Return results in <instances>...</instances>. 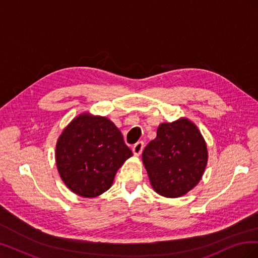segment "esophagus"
Segmentation results:
<instances>
[{
	"label": "esophagus",
	"instance_id": "esophagus-1",
	"mask_svg": "<svg viewBox=\"0 0 258 258\" xmlns=\"http://www.w3.org/2000/svg\"><path fill=\"white\" fill-rule=\"evenodd\" d=\"M143 147H144V143L143 142H138L134 145V147H132V152H134L135 156H140L143 151Z\"/></svg>",
	"mask_w": 258,
	"mask_h": 258
}]
</instances>
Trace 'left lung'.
Here are the masks:
<instances>
[{
    "instance_id": "obj_1",
    "label": "left lung",
    "mask_w": 258,
    "mask_h": 258,
    "mask_svg": "<svg viewBox=\"0 0 258 258\" xmlns=\"http://www.w3.org/2000/svg\"><path fill=\"white\" fill-rule=\"evenodd\" d=\"M208 157L205 138L186 117L160 123L157 136L142 153L153 189L167 198L182 197L191 190L205 173Z\"/></svg>"
}]
</instances>
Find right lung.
Returning <instances> with one entry per match:
<instances>
[{
  "label": "right lung",
  "mask_w": 258,
  "mask_h": 258,
  "mask_svg": "<svg viewBox=\"0 0 258 258\" xmlns=\"http://www.w3.org/2000/svg\"><path fill=\"white\" fill-rule=\"evenodd\" d=\"M131 156L115 123L89 112L77 115L61 132L54 154L61 179L83 198L110 189L116 172Z\"/></svg>",
  "instance_id": "right-lung-1"
}]
</instances>
